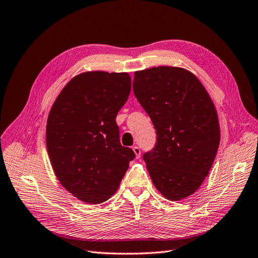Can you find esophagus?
<instances>
[{
	"instance_id": "1",
	"label": "esophagus",
	"mask_w": 258,
	"mask_h": 258,
	"mask_svg": "<svg viewBox=\"0 0 258 258\" xmlns=\"http://www.w3.org/2000/svg\"><path fill=\"white\" fill-rule=\"evenodd\" d=\"M133 151H134V153H135V155H136V158H137V159H138V158L141 157V153H142V151H141V148L138 147V146H134V147H133Z\"/></svg>"
}]
</instances>
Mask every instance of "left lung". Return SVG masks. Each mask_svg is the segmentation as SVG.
Listing matches in <instances>:
<instances>
[{
    "label": "left lung",
    "instance_id": "obj_1",
    "mask_svg": "<svg viewBox=\"0 0 258 258\" xmlns=\"http://www.w3.org/2000/svg\"><path fill=\"white\" fill-rule=\"evenodd\" d=\"M134 95L157 142L144 161L156 188L171 201L192 195L213 166L220 142L217 111L192 73L173 66L135 72Z\"/></svg>",
    "mask_w": 258,
    "mask_h": 258
}]
</instances>
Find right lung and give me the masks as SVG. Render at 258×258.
I'll list each match as a JSON object with an SVG mask.
<instances>
[{
    "label": "right lung",
    "instance_id": "right-lung-1",
    "mask_svg": "<svg viewBox=\"0 0 258 258\" xmlns=\"http://www.w3.org/2000/svg\"><path fill=\"white\" fill-rule=\"evenodd\" d=\"M131 87L127 73L86 72L71 79L52 105L47 122L52 168L82 202L108 201L135 158L121 145L115 122Z\"/></svg>",
    "mask_w": 258,
    "mask_h": 258
}]
</instances>
